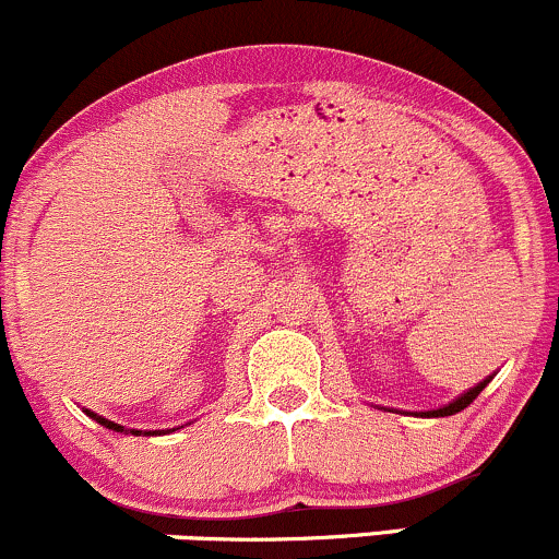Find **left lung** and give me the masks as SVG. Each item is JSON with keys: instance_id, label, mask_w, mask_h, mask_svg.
<instances>
[{"instance_id": "8db88e82", "label": "left lung", "mask_w": 559, "mask_h": 559, "mask_svg": "<svg viewBox=\"0 0 559 559\" xmlns=\"http://www.w3.org/2000/svg\"><path fill=\"white\" fill-rule=\"evenodd\" d=\"M490 379H493V373H490V377L483 379V382H477L475 388H469L467 392H462V395H459V397H453V401H451V403H445V406H440V408H429V411H403V414L421 416V419H438V416H453V414H459V411L467 408L469 403L475 401V397L480 395V392L488 388ZM392 411H397V408H392Z\"/></svg>"}]
</instances>
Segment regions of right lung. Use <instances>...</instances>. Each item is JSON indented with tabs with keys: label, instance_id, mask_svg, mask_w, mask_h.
<instances>
[{
	"label": "right lung",
	"instance_id": "right-lung-1",
	"mask_svg": "<svg viewBox=\"0 0 559 559\" xmlns=\"http://www.w3.org/2000/svg\"><path fill=\"white\" fill-rule=\"evenodd\" d=\"M84 414H87L90 419H95L97 425H103L106 429H114V432H124V435H145V438H151V435H169V432H175V429H180V427H171V429H127V427L116 425V421L106 419V416L95 414V411H90V408H84Z\"/></svg>",
	"mask_w": 559,
	"mask_h": 559
}]
</instances>
